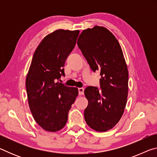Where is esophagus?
<instances>
[{
  "label": "esophagus",
  "instance_id": "esophagus-1",
  "mask_svg": "<svg viewBox=\"0 0 157 157\" xmlns=\"http://www.w3.org/2000/svg\"><path fill=\"white\" fill-rule=\"evenodd\" d=\"M84 89L82 88V87H80V88H78V91H79V95H83L84 94Z\"/></svg>",
  "mask_w": 157,
  "mask_h": 157
}]
</instances>
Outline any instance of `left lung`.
Listing matches in <instances>:
<instances>
[{"label": "left lung", "instance_id": "obj_1", "mask_svg": "<svg viewBox=\"0 0 157 157\" xmlns=\"http://www.w3.org/2000/svg\"><path fill=\"white\" fill-rule=\"evenodd\" d=\"M78 46L90 67L100 71V87L88 86L84 119L91 129L107 132L121 120L128 95V70L121 45L105 27L95 25L82 32Z\"/></svg>", "mask_w": 157, "mask_h": 157}]
</instances>
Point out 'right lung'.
<instances>
[{
    "label": "right lung",
    "instance_id": "1",
    "mask_svg": "<svg viewBox=\"0 0 157 157\" xmlns=\"http://www.w3.org/2000/svg\"><path fill=\"white\" fill-rule=\"evenodd\" d=\"M79 30H57L48 34L34 53L25 86L29 107L36 123L44 130L62 129L71 105L78 95L76 87L57 82L64 75L66 59L76 44Z\"/></svg>",
    "mask_w": 157,
    "mask_h": 157
}]
</instances>
